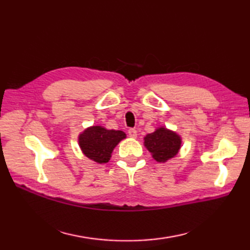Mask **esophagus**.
<instances>
[{"instance_id":"esophagus-1","label":"esophagus","mask_w":250,"mask_h":250,"mask_svg":"<svg viewBox=\"0 0 250 250\" xmlns=\"http://www.w3.org/2000/svg\"><path fill=\"white\" fill-rule=\"evenodd\" d=\"M128 134H129L130 137H132V139H135V137L137 136V131L135 129H133V128H131L128 131Z\"/></svg>"}]
</instances>
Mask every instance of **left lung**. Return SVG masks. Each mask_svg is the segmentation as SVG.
I'll return each mask as SVG.
<instances>
[{
    "label": "left lung",
    "instance_id": "1",
    "mask_svg": "<svg viewBox=\"0 0 250 250\" xmlns=\"http://www.w3.org/2000/svg\"><path fill=\"white\" fill-rule=\"evenodd\" d=\"M145 146L158 162H166L177 155L180 148V137L164 128L156 130L145 137Z\"/></svg>",
    "mask_w": 250,
    "mask_h": 250
}]
</instances>
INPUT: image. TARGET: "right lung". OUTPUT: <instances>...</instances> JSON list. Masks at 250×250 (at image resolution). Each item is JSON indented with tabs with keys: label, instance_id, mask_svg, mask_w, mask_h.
<instances>
[{
	"label": "right lung",
	"instance_id": "1",
	"mask_svg": "<svg viewBox=\"0 0 250 250\" xmlns=\"http://www.w3.org/2000/svg\"><path fill=\"white\" fill-rule=\"evenodd\" d=\"M125 137V132L106 130L102 126H91L79 136V145L89 159L98 162L109 161L111 151Z\"/></svg>",
	"mask_w": 250,
	"mask_h": 250
}]
</instances>
